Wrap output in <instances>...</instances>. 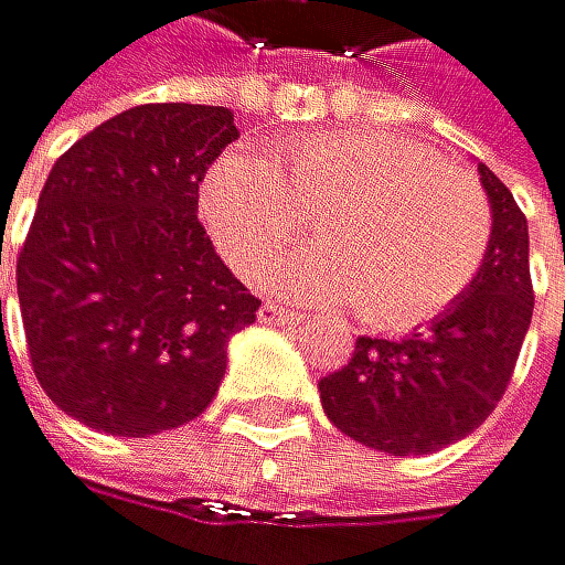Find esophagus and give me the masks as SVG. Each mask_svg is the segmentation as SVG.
<instances>
[{
    "label": "esophagus",
    "instance_id": "34e87169",
    "mask_svg": "<svg viewBox=\"0 0 565 565\" xmlns=\"http://www.w3.org/2000/svg\"><path fill=\"white\" fill-rule=\"evenodd\" d=\"M288 319H291V309L277 306V301H264V306H259V322H267V326H285Z\"/></svg>",
    "mask_w": 565,
    "mask_h": 565
}]
</instances>
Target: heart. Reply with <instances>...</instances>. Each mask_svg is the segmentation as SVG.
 Instances as JSON below:
<instances>
[{
    "mask_svg": "<svg viewBox=\"0 0 565 565\" xmlns=\"http://www.w3.org/2000/svg\"><path fill=\"white\" fill-rule=\"evenodd\" d=\"M201 214L253 285L316 222L322 249L285 264L270 285L309 301H351L371 330H413L451 309L493 243L482 186L427 145L382 131L301 135L270 166L228 152L201 183Z\"/></svg>",
    "mask_w": 565,
    "mask_h": 565,
    "instance_id": "obj_1",
    "label": "heart"
}]
</instances>
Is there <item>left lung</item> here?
Here are the masks:
<instances>
[{
	"mask_svg": "<svg viewBox=\"0 0 565 565\" xmlns=\"http://www.w3.org/2000/svg\"><path fill=\"white\" fill-rule=\"evenodd\" d=\"M493 204V243L472 288L427 330L361 337L351 361L319 382L326 416L388 455H430L472 434L511 385L535 309L527 222L493 169L479 166Z\"/></svg>",
	"mask_w": 565,
	"mask_h": 565,
	"instance_id": "8db88e82",
	"label": "left lung"
}]
</instances>
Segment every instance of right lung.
I'll list each match as a JSON object with an SVG mask.
<instances>
[{
  "label": "right lung",
  "mask_w": 565,
  "mask_h": 565,
  "mask_svg": "<svg viewBox=\"0 0 565 565\" xmlns=\"http://www.w3.org/2000/svg\"><path fill=\"white\" fill-rule=\"evenodd\" d=\"M235 138L228 107L141 104L47 173L17 291L33 375L78 424L149 437L218 392L228 340L259 309L198 218V186Z\"/></svg>",
  "instance_id": "right-lung-1"
}]
</instances>
